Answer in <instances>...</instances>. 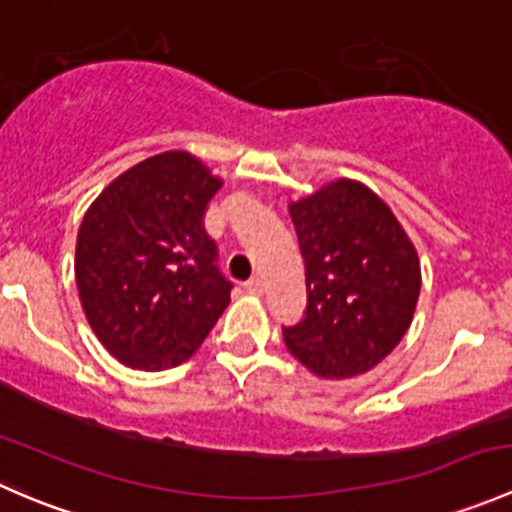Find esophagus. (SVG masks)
Listing matches in <instances>:
<instances>
[{"mask_svg":"<svg viewBox=\"0 0 512 512\" xmlns=\"http://www.w3.org/2000/svg\"><path fill=\"white\" fill-rule=\"evenodd\" d=\"M245 289L250 294H262V277H252V280H247L245 282Z\"/></svg>","mask_w":512,"mask_h":512,"instance_id":"34e87169","label":"esophagus"}]
</instances>
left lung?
<instances>
[{
    "label": "left lung",
    "mask_w": 512,
    "mask_h": 512,
    "mask_svg": "<svg viewBox=\"0 0 512 512\" xmlns=\"http://www.w3.org/2000/svg\"><path fill=\"white\" fill-rule=\"evenodd\" d=\"M307 309L285 327L289 354L322 379L374 369L411 327L421 292L414 242L389 205L356 180L289 203Z\"/></svg>",
    "instance_id": "8db88e82"
}]
</instances>
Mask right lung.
Here are the masks:
<instances>
[{
	"label": "right lung",
	"instance_id": "add662e5",
	"mask_svg": "<svg viewBox=\"0 0 512 512\" xmlns=\"http://www.w3.org/2000/svg\"><path fill=\"white\" fill-rule=\"evenodd\" d=\"M223 188L198 158L168 151L118 175L86 210L76 287L98 342L131 369L183 364L230 304L203 218Z\"/></svg>",
	"mask_w": 512,
	"mask_h": 512
}]
</instances>
